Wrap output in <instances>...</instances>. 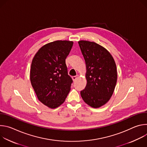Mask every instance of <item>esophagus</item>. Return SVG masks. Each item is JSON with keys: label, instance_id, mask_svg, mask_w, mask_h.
<instances>
[{"label": "esophagus", "instance_id": "1", "mask_svg": "<svg viewBox=\"0 0 147 147\" xmlns=\"http://www.w3.org/2000/svg\"><path fill=\"white\" fill-rule=\"evenodd\" d=\"M77 78H78V75H76V76H73V77H72V79H73V81H75Z\"/></svg>", "mask_w": 147, "mask_h": 147}]
</instances>
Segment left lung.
<instances>
[{
	"label": "left lung",
	"mask_w": 147,
	"mask_h": 147,
	"mask_svg": "<svg viewBox=\"0 0 147 147\" xmlns=\"http://www.w3.org/2000/svg\"><path fill=\"white\" fill-rule=\"evenodd\" d=\"M78 44L86 61L87 82L81 96L89 106L98 108L110 100L114 92L117 78L116 63L107 49L94 42L81 40Z\"/></svg>",
	"instance_id": "8db88e82"
}]
</instances>
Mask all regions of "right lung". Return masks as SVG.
I'll return each instance as SVG.
<instances>
[{
    "label": "right lung",
    "instance_id": "right-lung-1",
    "mask_svg": "<svg viewBox=\"0 0 147 147\" xmlns=\"http://www.w3.org/2000/svg\"><path fill=\"white\" fill-rule=\"evenodd\" d=\"M73 45L70 40H57L42 47L32 59L30 81L38 100L55 109L65 101L72 79L68 75L66 59Z\"/></svg>",
    "mask_w": 147,
    "mask_h": 147
}]
</instances>
